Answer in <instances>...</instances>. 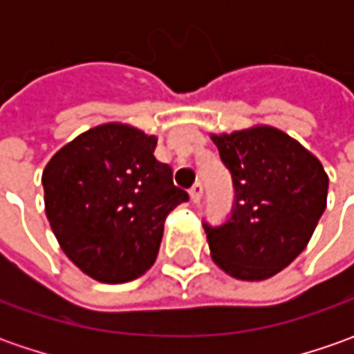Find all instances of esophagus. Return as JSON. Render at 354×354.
<instances>
[{
    "mask_svg": "<svg viewBox=\"0 0 354 354\" xmlns=\"http://www.w3.org/2000/svg\"><path fill=\"white\" fill-rule=\"evenodd\" d=\"M189 195H191V201H193V203H198L201 197H203V183L198 181V183L193 185V187L189 189Z\"/></svg>",
    "mask_w": 354,
    "mask_h": 354,
    "instance_id": "1",
    "label": "esophagus"
}]
</instances>
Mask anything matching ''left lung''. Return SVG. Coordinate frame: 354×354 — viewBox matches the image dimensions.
Here are the masks:
<instances>
[{
    "instance_id": "obj_1",
    "label": "left lung",
    "mask_w": 354,
    "mask_h": 354,
    "mask_svg": "<svg viewBox=\"0 0 354 354\" xmlns=\"http://www.w3.org/2000/svg\"><path fill=\"white\" fill-rule=\"evenodd\" d=\"M234 203L223 225L203 223L212 260L238 279H266L304 252L327 205L329 179L301 143L276 128L212 136Z\"/></svg>"
}]
</instances>
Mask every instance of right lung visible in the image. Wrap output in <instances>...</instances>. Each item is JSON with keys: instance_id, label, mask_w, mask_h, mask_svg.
<instances>
[{"instance_id": "add662e5", "label": "right lung", "mask_w": 354, "mask_h": 354, "mask_svg": "<svg viewBox=\"0 0 354 354\" xmlns=\"http://www.w3.org/2000/svg\"><path fill=\"white\" fill-rule=\"evenodd\" d=\"M156 145V136L104 124L66 143L43 171L50 228L90 278H140L156 262L167 214L189 201Z\"/></svg>"}]
</instances>
